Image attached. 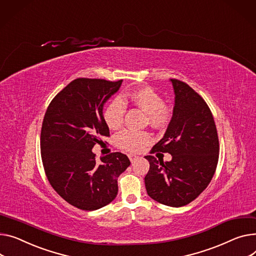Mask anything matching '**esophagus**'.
I'll return each instance as SVG.
<instances>
[{
	"mask_svg": "<svg viewBox=\"0 0 256 256\" xmlns=\"http://www.w3.org/2000/svg\"><path fill=\"white\" fill-rule=\"evenodd\" d=\"M128 158H130V160L132 162H136V160H138V156H134V154H128Z\"/></svg>",
	"mask_w": 256,
	"mask_h": 256,
	"instance_id": "34e87169",
	"label": "esophagus"
}]
</instances>
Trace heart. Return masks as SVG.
I'll use <instances>...</instances> for the list:
<instances>
[{"label": "heart", "mask_w": 256, "mask_h": 256, "mask_svg": "<svg viewBox=\"0 0 256 256\" xmlns=\"http://www.w3.org/2000/svg\"><path fill=\"white\" fill-rule=\"evenodd\" d=\"M126 98L147 113L148 122L154 128H164L172 118V109L164 104V98L154 88L145 86L130 92ZM126 103L122 98H115L104 110V120L109 128L118 130L124 124ZM118 146L130 152L143 149L151 141V136L146 132L124 130L116 138Z\"/></svg>", "instance_id": "b5f03b06"}]
</instances>
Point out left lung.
Instances as JSON below:
<instances>
[{
    "label": "left lung",
    "instance_id": "1",
    "mask_svg": "<svg viewBox=\"0 0 256 256\" xmlns=\"http://www.w3.org/2000/svg\"><path fill=\"white\" fill-rule=\"evenodd\" d=\"M170 80L175 92L173 116L151 153L168 152L172 160L164 162L146 156L150 168L144 180L151 198L166 206L182 207L196 200L211 182L219 158V141L206 102L188 84Z\"/></svg>",
    "mask_w": 256,
    "mask_h": 256
}]
</instances>
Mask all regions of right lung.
Wrapping results in <instances>:
<instances>
[{"instance_id":"add662e5","label":"right lung","mask_w":256,"mask_h":256,"mask_svg":"<svg viewBox=\"0 0 256 256\" xmlns=\"http://www.w3.org/2000/svg\"><path fill=\"white\" fill-rule=\"evenodd\" d=\"M122 83L77 78L51 100L43 119L40 146L47 179L66 202L81 210L110 204L118 192L117 178L130 164L120 152L98 162L92 151L110 136L103 107Z\"/></svg>"}]
</instances>
